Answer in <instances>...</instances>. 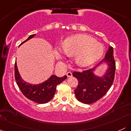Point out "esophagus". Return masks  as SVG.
Returning a JSON list of instances; mask_svg holds the SVG:
<instances>
[{
    "label": "esophagus",
    "instance_id": "1",
    "mask_svg": "<svg viewBox=\"0 0 131 131\" xmlns=\"http://www.w3.org/2000/svg\"><path fill=\"white\" fill-rule=\"evenodd\" d=\"M67 76L68 78L72 77V76H73V74H72V73H71V72H68V73H67Z\"/></svg>",
    "mask_w": 131,
    "mask_h": 131
}]
</instances>
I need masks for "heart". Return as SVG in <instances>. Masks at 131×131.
Segmentation results:
<instances>
[{"label":"heart","instance_id":"b5f03b06","mask_svg":"<svg viewBox=\"0 0 131 131\" xmlns=\"http://www.w3.org/2000/svg\"><path fill=\"white\" fill-rule=\"evenodd\" d=\"M54 53L60 60L64 59L67 55L76 57L78 65L88 67L101 58L104 53V47L90 36L76 34L66 39L63 48L57 47Z\"/></svg>","mask_w":131,"mask_h":131}]
</instances>
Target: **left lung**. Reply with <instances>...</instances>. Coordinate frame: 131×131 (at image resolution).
Instances as JSON below:
<instances>
[{
    "mask_svg": "<svg viewBox=\"0 0 131 131\" xmlns=\"http://www.w3.org/2000/svg\"><path fill=\"white\" fill-rule=\"evenodd\" d=\"M103 62L108 64V69L106 74L102 78L97 77L93 73L92 71L96 67L83 71L82 73L77 71L73 73V76L78 81V85L74 90V94L79 102L85 104L94 103L102 98L110 89L115 79L116 70L112 47H110L105 57L99 64Z\"/></svg>",
    "mask_w": 131,
    "mask_h": 131,
    "instance_id": "left-lung-1",
    "label": "left lung"
}]
</instances>
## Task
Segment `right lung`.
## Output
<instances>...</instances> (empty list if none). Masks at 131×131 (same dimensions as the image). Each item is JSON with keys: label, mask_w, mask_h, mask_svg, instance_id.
Wrapping results in <instances>:
<instances>
[{"label": "right lung", "mask_w": 131, "mask_h": 131, "mask_svg": "<svg viewBox=\"0 0 131 131\" xmlns=\"http://www.w3.org/2000/svg\"><path fill=\"white\" fill-rule=\"evenodd\" d=\"M36 34H32L26 40L21 43H23L30 39L32 38ZM20 44V45H21ZM15 78L18 86L20 89L22 94L29 100L37 103H47L53 97L56 92L57 85L60 84L62 81L67 78V76L57 77L55 75H52L46 81L42 84L37 85H32L27 83L21 78L18 70L16 63H15Z\"/></svg>", "instance_id": "add662e5"}]
</instances>
